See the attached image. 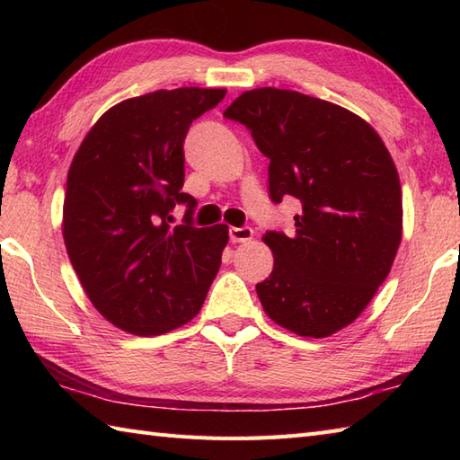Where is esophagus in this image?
<instances>
[{
    "label": "esophagus",
    "instance_id": "1",
    "mask_svg": "<svg viewBox=\"0 0 460 460\" xmlns=\"http://www.w3.org/2000/svg\"><path fill=\"white\" fill-rule=\"evenodd\" d=\"M252 235H255V233H252L251 227H231L229 229V239L233 243H247L252 239Z\"/></svg>",
    "mask_w": 460,
    "mask_h": 460
}]
</instances>
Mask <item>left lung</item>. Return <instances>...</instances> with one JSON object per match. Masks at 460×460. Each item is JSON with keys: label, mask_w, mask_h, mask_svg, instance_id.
Masks as SVG:
<instances>
[{"label": "left lung", "mask_w": 460, "mask_h": 460, "mask_svg": "<svg viewBox=\"0 0 460 460\" xmlns=\"http://www.w3.org/2000/svg\"><path fill=\"white\" fill-rule=\"evenodd\" d=\"M270 160V199H300L292 235L267 231L275 257L257 285L267 316L306 338L351 324L392 270L403 231L399 173L384 140L341 106L265 86L223 112Z\"/></svg>", "instance_id": "8db88e82"}]
</instances>
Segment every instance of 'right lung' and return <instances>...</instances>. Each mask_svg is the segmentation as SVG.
Masks as SVG:
<instances>
[{"label":"right lung","mask_w":460,"mask_h":460,"mask_svg":"<svg viewBox=\"0 0 460 460\" xmlns=\"http://www.w3.org/2000/svg\"><path fill=\"white\" fill-rule=\"evenodd\" d=\"M225 93L183 86L122 101L96 120L68 168V259L93 306L134 336L190 322L221 267L229 227H193L198 201L181 188L185 134ZM175 202L189 211L172 228Z\"/></svg>","instance_id":"add662e5"}]
</instances>
